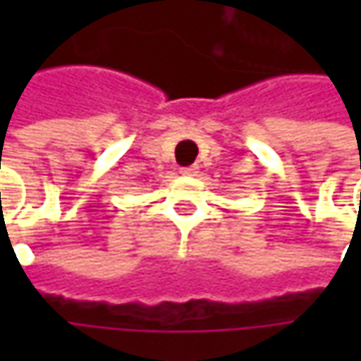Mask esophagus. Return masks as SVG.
Returning a JSON list of instances; mask_svg holds the SVG:
<instances>
[{"mask_svg": "<svg viewBox=\"0 0 361 361\" xmlns=\"http://www.w3.org/2000/svg\"><path fill=\"white\" fill-rule=\"evenodd\" d=\"M197 173H199V166H185V169H180L183 176H197Z\"/></svg>", "mask_w": 361, "mask_h": 361, "instance_id": "1", "label": "esophagus"}]
</instances>
